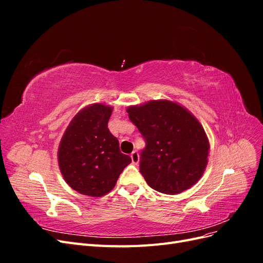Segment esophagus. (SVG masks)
Here are the masks:
<instances>
[{"mask_svg": "<svg viewBox=\"0 0 263 263\" xmlns=\"http://www.w3.org/2000/svg\"><path fill=\"white\" fill-rule=\"evenodd\" d=\"M130 158H132V162L134 164H137L139 162V155L137 151H133L132 155H130Z\"/></svg>", "mask_w": 263, "mask_h": 263, "instance_id": "esophagus-1", "label": "esophagus"}]
</instances>
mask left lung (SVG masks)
Here are the masks:
<instances>
[{"mask_svg": "<svg viewBox=\"0 0 263 263\" xmlns=\"http://www.w3.org/2000/svg\"><path fill=\"white\" fill-rule=\"evenodd\" d=\"M146 140L140 173L148 185L164 194H179L201 179L208 165L209 138L196 117L176 102L149 101L127 108Z\"/></svg>", "mask_w": 263, "mask_h": 263, "instance_id": "8db88e82", "label": "left lung"}]
</instances>
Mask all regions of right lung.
Instances as JSON below:
<instances>
[{
    "instance_id": "right-lung-1",
    "label": "right lung",
    "mask_w": 263,
    "mask_h": 263,
    "mask_svg": "<svg viewBox=\"0 0 263 263\" xmlns=\"http://www.w3.org/2000/svg\"><path fill=\"white\" fill-rule=\"evenodd\" d=\"M113 107L102 103L87 105L76 114L58 148L63 179L77 192L100 197L115 186L119 174L132 162L119 150L107 123Z\"/></svg>"
}]
</instances>
